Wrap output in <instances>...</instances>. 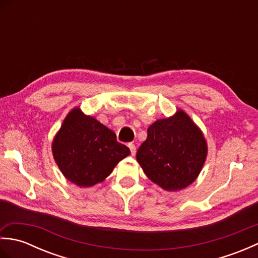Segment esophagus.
Returning <instances> with one entry per match:
<instances>
[{"mask_svg": "<svg viewBox=\"0 0 258 258\" xmlns=\"http://www.w3.org/2000/svg\"><path fill=\"white\" fill-rule=\"evenodd\" d=\"M128 147H130V150H131V154H132L133 156L136 154V146H135V144H133V143H130L128 144Z\"/></svg>", "mask_w": 258, "mask_h": 258, "instance_id": "1", "label": "esophagus"}]
</instances>
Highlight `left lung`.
<instances>
[{"label": "left lung", "mask_w": 258, "mask_h": 258, "mask_svg": "<svg viewBox=\"0 0 258 258\" xmlns=\"http://www.w3.org/2000/svg\"><path fill=\"white\" fill-rule=\"evenodd\" d=\"M207 145L200 128L183 111L157 119L136 153L146 176L166 190L187 187L204 165Z\"/></svg>", "instance_id": "obj_1"}]
</instances>
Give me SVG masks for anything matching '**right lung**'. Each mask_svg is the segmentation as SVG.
Listing matches in <instances>:
<instances>
[{"label": "right lung", "mask_w": 258, "mask_h": 258, "mask_svg": "<svg viewBox=\"0 0 258 258\" xmlns=\"http://www.w3.org/2000/svg\"><path fill=\"white\" fill-rule=\"evenodd\" d=\"M52 151L64 176L80 187L102 182L131 153L127 146L118 143L113 131L80 108H74L64 119Z\"/></svg>", "instance_id": "add662e5"}]
</instances>
